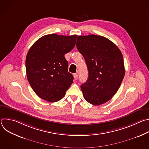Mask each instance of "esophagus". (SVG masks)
I'll list each match as a JSON object with an SVG mask.
<instances>
[{"label": "esophagus", "instance_id": "34e87169", "mask_svg": "<svg viewBox=\"0 0 149 149\" xmlns=\"http://www.w3.org/2000/svg\"><path fill=\"white\" fill-rule=\"evenodd\" d=\"M74 78L75 80H77L78 78V74H74Z\"/></svg>", "mask_w": 149, "mask_h": 149}]
</instances>
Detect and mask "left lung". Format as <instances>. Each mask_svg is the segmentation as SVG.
<instances>
[{
    "mask_svg": "<svg viewBox=\"0 0 149 149\" xmlns=\"http://www.w3.org/2000/svg\"><path fill=\"white\" fill-rule=\"evenodd\" d=\"M76 45L88 71L87 81L81 86L85 100L94 105L109 101L118 91L125 74L120 50L109 39L95 35L78 36Z\"/></svg>",
    "mask_w": 149,
    "mask_h": 149,
    "instance_id": "8db88e82",
    "label": "left lung"
}]
</instances>
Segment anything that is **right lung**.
<instances>
[{
    "label": "right lung",
    "mask_w": 149,
    "mask_h": 149,
    "mask_svg": "<svg viewBox=\"0 0 149 149\" xmlns=\"http://www.w3.org/2000/svg\"><path fill=\"white\" fill-rule=\"evenodd\" d=\"M77 37V35H47L38 39L29 49L26 58L27 78L40 98L58 101L71 86L74 77L68 71V62L64 55L74 48Z\"/></svg>",
    "instance_id": "right-lung-1"
}]
</instances>
